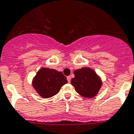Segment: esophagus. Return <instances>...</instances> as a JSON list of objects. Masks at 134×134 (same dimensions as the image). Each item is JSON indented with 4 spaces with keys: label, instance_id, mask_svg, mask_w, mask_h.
<instances>
[{
    "label": "esophagus",
    "instance_id": "obj_1",
    "mask_svg": "<svg viewBox=\"0 0 134 134\" xmlns=\"http://www.w3.org/2000/svg\"><path fill=\"white\" fill-rule=\"evenodd\" d=\"M67 81H68V82H70L71 79V76H68L67 77Z\"/></svg>",
    "mask_w": 134,
    "mask_h": 134
}]
</instances>
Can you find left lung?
I'll return each mask as SVG.
<instances>
[{
	"instance_id": "8db88e82",
	"label": "left lung",
	"mask_w": 134,
	"mask_h": 134,
	"mask_svg": "<svg viewBox=\"0 0 134 134\" xmlns=\"http://www.w3.org/2000/svg\"><path fill=\"white\" fill-rule=\"evenodd\" d=\"M75 77L71 83L79 94L85 98H92L97 95L102 82L99 75L92 69L82 67L74 71Z\"/></svg>"
}]
</instances>
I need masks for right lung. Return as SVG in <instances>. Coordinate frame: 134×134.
<instances>
[{
    "label": "right lung",
    "mask_w": 134,
    "mask_h": 134,
    "mask_svg": "<svg viewBox=\"0 0 134 134\" xmlns=\"http://www.w3.org/2000/svg\"><path fill=\"white\" fill-rule=\"evenodd\" d=\"M68 81L62 72L53 69L42 67L32 80V86L38 94L48 98L59 93L60 88Z\"/></svg>",
    "instance_id": "right-lung-1"
}]
</instances>
